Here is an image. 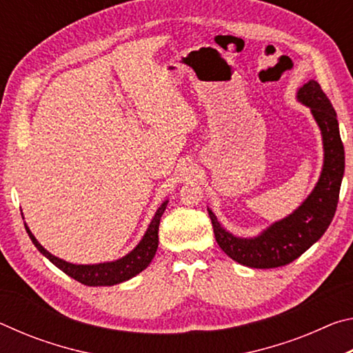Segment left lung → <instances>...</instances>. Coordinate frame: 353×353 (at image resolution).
I'll return each instance as SVG.
<instances>
[{
  "label": "left lung",
  "instance_id": "1",
  "mask_svg": "<svg viewBox=\"0 0 353 353\" xmlns=\"http://www.w3.org/2000/svg\"><path fill=\"white\" fill-rule=\"evenodd\" d=\"M296 98L312 112L321 129L324 148L321 176L308 198L288 216L276 221L261 234L250 238L230 234L221 225L210 208H207L219 248L232 260L256 270L285 266L299 259L325 234L336 212L344 176V146L336 112L319 83L313 79L299 88Z\"/></svg>",
  "mask_w": 353,
  "mask_h": 353
}]
</instances>
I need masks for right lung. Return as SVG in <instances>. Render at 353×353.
Here are the masks:
<instances>
[{
	"label": "right lung",
	"instance_id": "1",
	"mask_svg": "<svg viewBox=\"0 0 353 353\" xmlns=\"http://www.w3.org/2000/svg\"><path fill=\"white\" fill-rule=\"evenodd\" d=\"M166 205H168V201L162 202V205L157 208L154 218L148 225L145 235H143L140 243L137 244L129 254L118 260L97 263V265H74V263L59 259V256L48 252V250L41 246L26 224L25 227L29 238H31L34 246L40 250V254H43L52 265H56L59 270L63 271L67 276L87 286H112L135 277L137 274L146 270L149 263L152 261L159 248L160 218H162Z\"/></svg>",
	"mask_w": 353,
	"mask_h": 353
}]
</instances>
